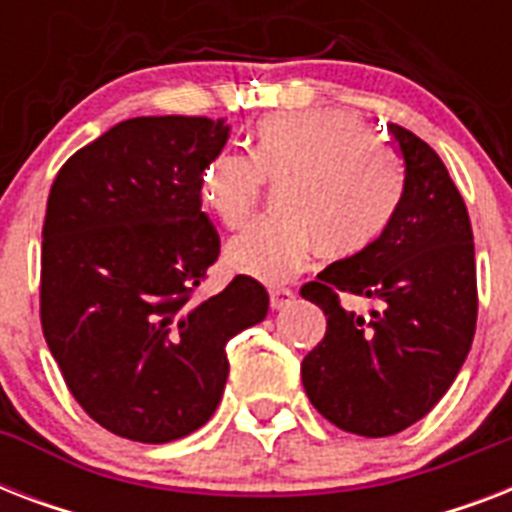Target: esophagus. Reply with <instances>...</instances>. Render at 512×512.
Here are the masks:
<instances>
[{
  "label": "esophagus",
  "mask_w": 512,
  "mask_h": 512,
  "mask_svg": "<svg viewBox=\"0 0 512 512\" xmlns=\"http://www.w3.org/2000/svg\"><path fill=\"white\" fill-rule=\"evenodd\" d=\"M292 300H295V292H292V289L271 287V308H273V311H281V308H287Z\"/></svg>",
  "instance_id": "obj_1"
}]
</instances>
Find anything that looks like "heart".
Segmentation results:
<instances>
[{
  "mask_svg": "<svg viewBox=\"0 0 512 512\" xmlns=\"http://www.w3.org/2000/svg\"><path fill=\"white\" fill-rule=\"evenodd\" d=\"M265 183L281 188V217L233 239L225 260L273 284L300 271L316 247L327 257H350L380 239L404 193V164L356 116L284 111L257 124L252 156L225 148L204 164L201 204L239 231L255 217Z\"/></svg>",
  "mask_w": 512,
  "mask_h": 512,
  "instance_id": "b5f03b06",
  "label": "heart"
}]
</instances>
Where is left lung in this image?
<instances>
[{
  "label": "left lung",
  "mask_w": 512,
  "mask_h": 512,
  "mask_svg": "<svg viewBox=\"0 0 512 512\" xmlns=\"http://www.w3.org/2000/svg\"><path fill=\"white\" fill-rule=\"evenodd\" d=\"M404 156V193L388 228L300 289L327 316V335L303 358L311 404L345 433L382 438L441 401L476 335V249L468 207L441 156L390 124ZM372 296L358 317L339 292Z\"/></svg>",
  "instance_id": "1"
}]
</instances>
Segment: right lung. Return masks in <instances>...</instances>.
<instances>
[{
    "instance_id": "1",
    "label": "right lung",
    "mask_w": 512,
    "mask_h": 512,
    "mask_svg": "<svg viewBox=\"0 0 512 512\" xmlns=\"http://www.w3.org/2000/svg\"><path fill=\"white\" fill-rule=\"evenodd\" d=\"M228 124L138 116L79 148L47 199L39 316L71 396L92 420L140 444H167L215 414L225 345L268 313L249 276L196 297L220 236L199 177Z\"/></svg>"
}]
</instances>
